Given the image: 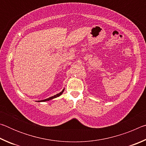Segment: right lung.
I'll return each instance as SVG.
<instances>
[{
	"label": "right lung",
	"instance_id": "right-lung-1",
	"mask_svg": "<svg viewBox=\"0 0 146 146\" xmlns=\"http://www.w3.org/2000/svg\"><path fill=\"white\" fill-rule=\"evenodd\" d=\"M64 90H63L60 93H58V94H56V95H55L53 96V97H49V98H46V99H45V100H39V101H38V102H46V101H48V100H51V99H53V98H55L58 97H59V96H60V95H61L62 94V93L64 92Z\"/></svg>",
	"mask_w": 146,
	"mask_h": 146
}]
</instances>
